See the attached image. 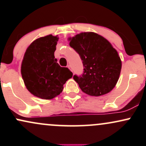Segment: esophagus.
Listing matches in <instances>:
<instances>
[{"instance_id": "34e87169", "label": "esophagus", "mask_w": 146, "mask_h": 146, "mask_svg": "<svg viewBox=\"0 0 146 146\" xmlns=\"http://www.w3.org/2000/svg\"><path fill=\"white\" fill-rule=\"evenodd\" d=\"M68 68H69V69L71 70V71L73 72V69H72V66H71V65H68Z\"/></svg>"}]
</instances>
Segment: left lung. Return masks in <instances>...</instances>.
Here are the masks:
<instances>
[{
  "mask_svg": "<svg viewBox=\"0 0 146 146\" xmlns=\"http://www.w3.org/2000/svg\"><path fill=\"white\" fill-rule=\"evenodd\" d=\"M69 45L82 61V74L73 75L84 93L100 96L113 89L119 78L121 62L117 51L104 38L84 32L70 38Z\"/></svg>",
  "mask_w": 146,
  "mask_h": 146,
  "instance_id": "1",
  "label": "left lung"
}]
</instances>
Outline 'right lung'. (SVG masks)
Returning <instances> with one entry per match:
<instances>
[{
  "mask_svg": "<svg viewBox=\"0 0 146 146\" xmlns=\"http://www.w3.org/2000/svg\"><path fill=\"white\" fill-rule=\"evenodd\" d=\"M58 38L52 35L33 41L25 53L21 74L28 90L38 98L50 100L62 91L63 85L73 76L55 58Z\"/></svg>",
  "mask_w": 146,
  "mask_h": 146,
  "instance_id": "right-lung-1",
  "label": "right lung"
}]
</instances>
